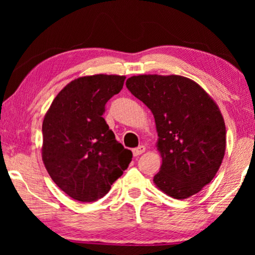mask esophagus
<instances>
[{"label":"esophagus","instance_id":"esophagus-1","mask_svg":"<svg viewBox=\"0 0 255 255\" xmlns=\"http://www.w3.org/2000/svg\"><path fill=\"white\" fill-rule=\"evenodd\" d=\"M145 151H146V147H145L144 145H141V146H139V147H137V148L132 149V153H133L134 156H138V155L142 154V153H144Z\"/></svg>","mask_w":255,"mask_h":255}]
</instances>
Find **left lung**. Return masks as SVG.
Masks as SVG:
<instances>
[{"label": "left lung", "instance_id": "left-lung-1", "mask_svg": "<svg viewBox=\"0 0 255 255\" xmlns=\"http://www.w3.org/2000/svg\"><path fill=\"white\" fill-rule=\"evenodd\" d=\"M127 88L154 116L162 163L153 182L176 200L197 194L214 179L225 154L226 128L217 104L181 75H134Z\"/></svg>", "mask_w": 255, "mask_h": 255}]
</instances>
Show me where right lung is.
<instances>
[{"mask_svg":"<svg viewBox=\"0 0 255 255\" xmlns=\"http://www.w3.org/2000/svg\"><path fill=\"white\" fill-rule=\"evenodd\" d=\"M125 76L96 74L73 80L55 96L43 121L41 158L51 179L80 202L103 197L132 160L102 115Z\"/></svg>","mask_w":255,"mask_h":255,"instance_id":"add662e5","label":"right lung"}]
</instances>
